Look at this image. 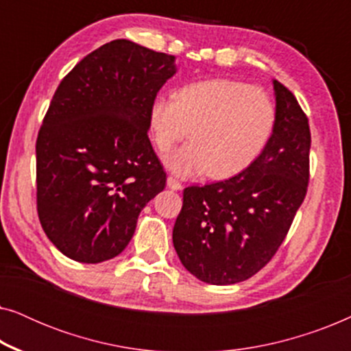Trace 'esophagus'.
<instances>
[{
	"label": "esophagus",
	"instance_id": "esophagus-1",
	"mask_svg": "<svg viewBox=\"0 0 351 351\" xmlns=\"http://www.w3.org/2000/svg\"><path fill=\"white\" fill-rule=\"evenodd\" d=\"M167 186H169L171 190H182V184L172 176L167 177Z\"/></svg>",
	"mask_w": 351,
	"mask_h": 351
}]
</instances>
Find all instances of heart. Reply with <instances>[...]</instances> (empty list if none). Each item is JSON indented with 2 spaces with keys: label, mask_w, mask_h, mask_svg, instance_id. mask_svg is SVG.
Instances as JSON below:
<instances>
[{
  "label": "heart",
  "mask_w": 351,
  "mask_h": 351,
  "mask_svg": "<svg viewBox=\"0 0 351 351\" xmlns=\"http://www.w3.org/2000/svg\"><path fill=\"white\" fill-rule=\"evenodd\" d=\"M150 132L161 153L186 137L191 142L166 158L182 177L230 179L247 169L275 126V105L265 90L234 80L186 84L176 99L160 95L150 107Z\"/></svg>",
  "instance_id": "obj_1"
}]
</instances>
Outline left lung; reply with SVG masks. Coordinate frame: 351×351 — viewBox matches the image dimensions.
<instances>
[{"label": "left lung", "instance_id": "obj_1", "mask_svg": "<svg viewBox=\"0 0 351 351\" xmlns=\"http://www.w3.org/2000/svg\"><path fill=\"white\" fill-rule=\"evenodd\" d=\"M275 126L247 169L223 182L184 190L172 243L182 265L208 285L241 282L262 270L289 232L308 186V118L273 80Z\"/></svg>", "mask_w": 351, "mask_h": 351}]
</instances>
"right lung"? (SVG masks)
<instances>
[{
    "label": "right lung",
    "instance_id": "right-lung-1",
    "mask_svg": "<svg viewBox=\"0 0 351 351\" xmlns=\"http://www.w3.org/2000/svg\"><path fill=\"white\" fill-rule=\"evenodd\" d=\"M176 71L174 56L114 40L60 81L36 138V208L47 238L71 261L121 254L141 210L165 190L148 117Z\"/></svg>",
    "mask_w": 351,
    "mask_h": 351
}]
</instances>
